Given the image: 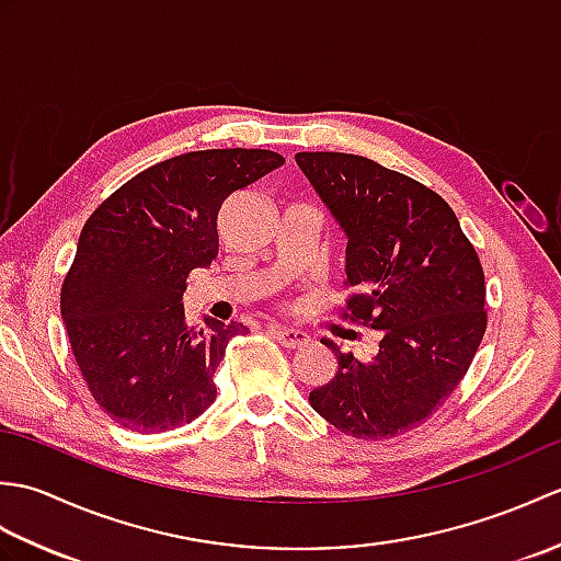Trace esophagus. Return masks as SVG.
<instances>
[{
    "mask_svg": "<svg viewBox=\"0 0 561 561\" xmlns=\"http://www.w3.org/2000/svg\"><path fill=\"white\" fill-rule=\"evenodd\" d=\"M270 335L277 340L282 347L287 350H299L308 344V335L301 330H291V328H282V325H270Z\"/></svg>",
    "mask_w": 561,
    "mask_h": 561,
    "instance_id": "obj_1",
    "label": "esophagus"
}]
</instances>
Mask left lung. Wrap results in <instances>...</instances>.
Wrapping results in <instances>:
<instances>
[{"mask_svg": "<svg viewBox=\"0 0 561 561\" xmlns=\"http://www.w3.org/2000/svg\"><path fill=\"white\" fill-rule=\"evenodd\" d=\"M296 163L347 233L342 318L380 332L374 359L337 356L308 402L354 438L424 424L478 354L486 330L484 272L456 211L432 187L366 157L299 151Z\"/></svg>", "mask_w": 561, "mask_h": 561, "instance_id": "obj_1", "label": "left lung"}]
</instances>
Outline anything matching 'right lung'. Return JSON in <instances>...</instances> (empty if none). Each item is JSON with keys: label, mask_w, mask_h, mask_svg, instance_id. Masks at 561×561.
Segmentation results:
<instances>
[{"label": "right lung", "mask_w": 561, "mask_h": 561, "mask_svg": "<svg viewBox=\"0 0 561 561\" xmlns=\"http://www.w3.org/2000/svg\"><path fill=\"white\" fill-rule=\"evenodd\" d=\"M270 149H207L137 173L83 224L59 308L83 383L139 434L190 424L217 400L214 371L241 323L190 328L187 274L219 253L217 219L238 190L279 169Z\"/></svg>", "instance_id": "1"}]
</instances>
